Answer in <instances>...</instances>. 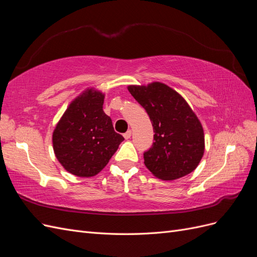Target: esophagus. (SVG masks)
<instances>
[{
  "label": "esophagus",
  "mask_w": 257,
  "mask_h": 257,
  "mask_svg": "<svg viewBox=\"0 0 257 257\" xmlns=\"http://www.w3.org/2000/svg\"><path fill=\"white\" fill-rule=\"evenodd\" d=\"M123 136H124V138H125V139H130L131 136H132V131H127L126 133L123 134Z\"/></svg>",
  "instance_id": "34e87169"
}]
</instances>
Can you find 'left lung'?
Masks as SVG:
<instances>
[{
  "mask_svg": "<svg viewBox=\"0 0 257 257\" xmlns=\"http://www.w3.org/2000/svg\"><path fill=\"white\" fill-rule=\"evenodd\" d=\"M128 91L151 120L153 141L144 152L145 165L162 180L192 173L204 155V130L184 98L168 85H130Z\"/></svg>",
  "mask_w": 257,
  "mask_h": 257,
  "instance_id": "left-lung-1",
  "label": "left lung"
}]
</instances>
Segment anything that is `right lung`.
Segmentation results:
<instances>
[{
  "label": "right lung",
  "instance_id": "right-lung-1",
  "mask_svg": "<svg viewBox=\"0 0 257 257\" xmlns=\"http://www.w3.org/2000/svg\"><path fill=\"white\" fill-rule=\"evenodd\" d=\"M103 104V93L93 89L84 91L68 106L53 132L54 154L75 176L98 174L124 141L114 132Z\"/></svg>",
  "mask_w": 257,
  "mask_h": 257
}]
</instances>
